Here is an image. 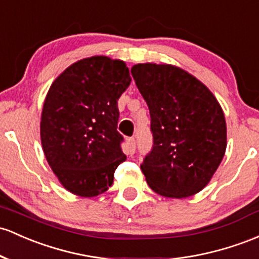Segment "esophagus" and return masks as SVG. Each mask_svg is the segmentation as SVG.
<instances>
[{
    "mask_svg": "<svg viewBox=\"0 0 259 259\" xmlns=\"http://www.w3.org/2000/svg\"><path fill=\"white\" fill-rule=\"evenodd\" d=\"M126 144H127V149H129L130 155H133V153L135 152V149H136L135 139H134V138H129V139H127V140H126Z\"/></svg>",
    "mask_w": 259,
    "mask_h": 259,
    "instance_id": "obj_1",
    "label": "esophagus"
}]
</instances>
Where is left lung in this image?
I'll return each mask as SVG.
<instances>
[{
  "instance_id": "8db88e82",
  "label": "left lung",
  "mask_w": 259,
  "mask_h": 259,
  "mask_svg": "<svg viewBox=\"0 0 259 259\" xmlns=\"http://www.w3.org/2000/svg\"><path fill=\"white\" fill-rule=\"evenodd\" d=\"M132 75L151 116L152 151L141 164L147 184L166 198L208 186L226 151V120L211 91L169 64H136Z\"/></svg>"
}]
</instances>
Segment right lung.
Masks as SVG:
<instances>
[{
	"mask_svg": "<svg viewBox=\"0 0 259 259\" xmlns=\"http://www.w3.org/2000/svg\"><path fill=\"white\" fill-rule=\"evenodd\" d=\"M130 82L123 60L101 55L73 62L51 83L41 112V146L54 175L72 194L107 192L126 160L116 125L118 99Z\"/></svg>",
	"mask_w": 259,
	"mask_h": 259,
	"instance_id": "1",
	"label": "right lung"
}]
</instances>
